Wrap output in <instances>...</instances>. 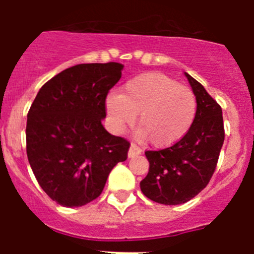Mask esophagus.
<instances>
[{
	"mask_svg": "<svg viewBox=\"0 0 254 254\" xmlns=\"http://www.w3.org/2000/svg\"><path fill=\"white\" fill-rule=\"evenodd\" d=\"M141 152H142V150H141L137 145L132 143L131 146H129V150H128V158H134V156L140 155Z\"/></svg>",
	"mask_w": 254,
	"mask_h": 254,
	"instance_id": "1",
	"label": "esophagus"
}]
</instances>
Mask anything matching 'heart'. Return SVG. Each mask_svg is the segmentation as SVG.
<instances>
[{"mask_svg": "<svg viewBox=\"0 0 254 254\" xmlns=\"http://www.w3.org/2000/svg\"><path fill=\"white\" fill-rule=\"evenodd\" d=\"M105 109L114 132L125 131L138 114V137L149 138L156 147H167L185 137L190 128L196 98L169 76L145 72L126 82L122 94H109Z\"/></svg>", "mask_w": 254, "mask_h": 254, "instance_id": "heart-1", "label": "heart"}]
</instances>
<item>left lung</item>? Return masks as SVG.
<instances>
[{
	"label": "left lung",
	"mask_w": 254,
	"mask_h": 254,
	"mask_svg": "<svg viewBox=\"0 0 254 254\" xmlns=\"http://www.w3.org/2000/svg\"><path fill=\"white\" fill-rule=\"evenodd\" d=\"M196 96V116L185 137L173 146L146 151L150 168L141 181L142 193L163 205H181L208 185L223 147V111L205 87L185 72Z\"/></svg>",
	"instance_id": "8db88e82"
}]
</instances>
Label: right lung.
Masks as SVG:
<instances>
[{
  "instance_id": "obj_1",
  "label": "right lung",
  "mask_w": 254,
  "mask_h": 254,
  "mask_svg": "<svg viewBox=\"0 0 254 254\" xmlns=\"http://www.w3.org/2000/svg\"><path fill=\"white\" fill-rule=\"evenodd\" d=\"M123 64H81L40 87L26 122V154L38 183L53 201L80 207L98 198L129 142L104 128L105 98Z\"/></svg>"
}]
</instances>
